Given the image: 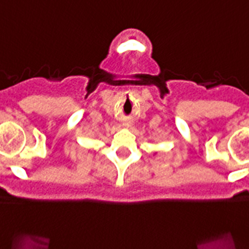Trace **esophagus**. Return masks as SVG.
Returning <instances> with one entry per match:
<instances>
[{
  "instance_id": "esophagus-1",
  "label": "esophagus",
  "mask_w": 249,
  "mask_h": 249,
  "mask_svg": "<svg viewBox=\"0 0 249 249\" xmlns=\"http://www.w3.org/2000/svg\"><path fill=\"white\" fill-rule=\"evenodd\" d=\"M123 125H124L125 127H130L132 125V120L130 119V118H124V119H123Z\"/></svg>"
}]
</instances>
